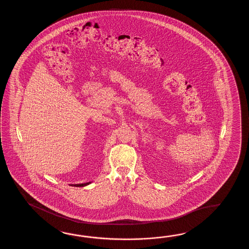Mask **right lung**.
Listing matches in <instances>:
<instances>
[{
  "label": "right lung",
  "instance_id": "1",
  "mask_svg": "<svg viewBox=\"0 0 249 249\" xmlns=\"http://www.w3.org/2000/svg\"><path fill=\"white\" fill-rule=\"evenodd\" d=\"M90 183H91V181L85 182V183H79V184H71L70 186H73V187H85V186L89 185Z\"/></svg>",
  "mask_w": 249,
  "mask_h": 249
}]
</instances>
